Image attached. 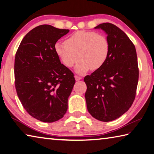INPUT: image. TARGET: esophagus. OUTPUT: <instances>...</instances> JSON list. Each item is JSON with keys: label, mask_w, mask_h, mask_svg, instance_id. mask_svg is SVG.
I'll return each mask as SVG.
<instances>
[{"label": "esophagus", "mask_w": 154, "mask_h": 154, "mask_svg": "<svg viewBox=\"0 0 154 154\" xmlns=\"http://www.w3.org/2000/svg\"><path fill=\"white\" fill-rule=\"evenodd\" d=\"M75 80H76V81H79V80L82 79V77L78 76V75H75Z\"/></svg>", "instance_id": "34e87169"}]
</instances>
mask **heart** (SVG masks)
Here are the masks:
<instances>
[{"instance_id": "b5f03b06", "label": "heart", "mask_w": 154, "mask_h": 154, "mask_svg": "<svg viewBox=\"0 0 154 154\" xmlns=\"http://www.w3.org/2000/svg\"><path fill=\"white\" fill-rule=\"evenodd\" d=\"M54 50L62 64L67 68L72 67L80 59L75 71L84 75L91 68L98 70L103 66L109 57L110 45L103 34L79 31L69 36L64 42H56Z\"/></svg>"}]
</instances>
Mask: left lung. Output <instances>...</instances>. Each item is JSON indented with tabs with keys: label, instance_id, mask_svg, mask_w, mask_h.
<instances>
[{
	"label": "left lung",
	"instance_id": "left-lung-1",
	"mask_svg": "<svg viewBox=\"0 0 154 154\" xmlns=\"http://www.w3.org/2000/svg\"><path fill=\"white\" fill-rule=\"evenodd\" d=\"M95 29L107 33L110 52L106 64L84 77L87 109L97 120L108 122L130 109L135 99L139 70L132 42L116 25L102 23Z\"/></svg>",
	"mask_w": 154,
	"mask_h": 154
}]
</instances>
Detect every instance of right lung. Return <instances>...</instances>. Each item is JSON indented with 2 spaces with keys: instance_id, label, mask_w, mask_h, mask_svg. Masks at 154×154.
Instances as JSON below:
<instances>
[{
  "instance_id": "add662e5",
  "label": "right lung",
  "mask_w": 154,
  "mask_h": 154,
  "mask_svg": "<svg viewBox=\"0 0 154 154\" xmlns=\"http://www.w3.org/2000/svg\"><path fill=\"white\" fill-rule=\"evenodd\" d=\"M69 32L49 24L38 26L24 36L14 62L17 94L31 116L53 123L64 116L75 83L71 70L61 64L55 44Z\"/></svg>"
}]
</instances>
